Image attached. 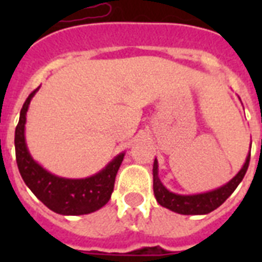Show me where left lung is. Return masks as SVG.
<instances>
[{
	"label": "left lung",
	"instance_id": "left-lung-1",
	"mask_svg": "<svg viewBox=\"0 0 262 262\" xmlns=\"http://www.w3.org/2000/svg\"><path fill=\"white\" fill-rule=\"evenodd\" d=\"M249 162H250V154L246 158V162H245L244 167L239 170V172L222 187H217L215 190L207 191V193H200V194L183 195L172 193L163 186V183L160 182L159 177H158V160L155 159L152 172H154V193H155L156 201L162 207L177 212V213H181V215L209 213V212L215 211L216 208H219L232 194V191L235 190L236 186L239 185L248 171Z\"/></svg>",
	"mask_w": 262,
	"mask_h": 262
}]
</instances>
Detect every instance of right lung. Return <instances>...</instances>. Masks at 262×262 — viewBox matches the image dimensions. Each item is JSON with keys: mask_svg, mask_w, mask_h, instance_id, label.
<instances>
[{"mask_svg": "<svg viewBox=\"0 0 262 262\" xmlns=\"http://www.w3.org/2000/svg\"><path fill=\"white\" fill-rule=\"evenodd\" d=\"M38 90L39 88L32 91L23 104L20 119L14 132L16 162L23 181L30 187L31 191L55 213L76 216L98 211L110 200L111 193L114 190L115 177L125 154L115 156L102 171L88 178H61L45 170L32 159L24 137L27 111L31 99Z\"/></svg>", "mask_w": 262, "mask_h": 262, "instance_id": "obj_1", "label": "right lung"}]
</instances>
